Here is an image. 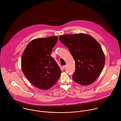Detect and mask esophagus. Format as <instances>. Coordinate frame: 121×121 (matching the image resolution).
I'll list each match as a JSON object with an SVG mask.
<instances>
[{
    "mask_svg": "<svg viewBox=\"0 0 121 121\" xmlns=\"http://www.w3.org/2000/svg\"><path fill=\"white\" fill-rule=\"evenodd\" d=\"M65 67H66V66H65V65H64V66H63V68L64 69H65Z\"/></svg>",
    "mask_w": 121,
    "mask_h": 121,
    "instance_id": "obj_1",
    "label": "esophagus"
}]
</instances>
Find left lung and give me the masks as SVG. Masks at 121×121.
Instances as JSON below:
<instances>
[{"instance_id":"obj_1","label":"left lung","mask_w":121,"mask_h":121,"mask_svg":"<svg viewBox=\"0 0 121 121\" xmlns=\"http://www.w3.org/2000/svg\"><path fill=\"white\" fill-rule=\"evenodd\" d=\"M59 40L74 58V81L82 86L94 82L105 63L104 55L99 43L91 35L83 33L63 35L59 36Z\"/></svg>"}]
</instances>
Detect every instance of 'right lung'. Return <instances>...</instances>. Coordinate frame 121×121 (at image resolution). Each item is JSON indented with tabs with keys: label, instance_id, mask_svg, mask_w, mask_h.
I'll use <instances>...</instances> for the list:
<instances>
[{
	"label": "right lung",
	"instance_id": "1",
	"mask_svg": "<svg viewBox=\"0 0 121 121\" xmlns=\"http://www.w3.org/2000/svg\"><path fill=\"white\" fill-rule=\"evenodd\" d=\"M57 39L54 36L34 39L22 54V72L29 81L39 89H49L60 77L61 70L50 56Z\"/></svg>",
	"mask_w": 121,
	"mask_h": 121
}]
</instances>
